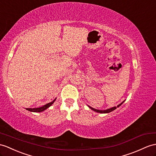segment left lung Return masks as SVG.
Here are the masks:
<instances>
[{
  "instance_id": "left-lung-1",
  "label": "left lung",
  "mask_w": 156,
  "mask_h": 156,
  "mask_svg": "<svg viewBox=\"0 0 156 156\" xmlns=\"http://www.w3.org/2000/svg\"><path fill=\"white\" fill-rule=\"evenodd\" d=\"M123 102H124V101H123L122 102H121V103H120V105H118L117 107H112V108H108V109H107V110H104V111H101V110L95 109V108H92L91 107H90V106H88V107H89L91 110H93V111H95V112H99V113H108V112H111L113 111L114 110H115L117 107H119L123 103Z\"/></svg>"
}]
</instances>
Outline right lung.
Here are the masks:
<instances>
[{
    "label": "right lung",
    "mask_w": 156,
    "mask_h": 156,
    "mask_svg": "<svg viewBox=\"0 0 156 156\" xmlns=\"http://www.w3.org/2000/svg\"><path fill=\"white\" fill-rule=\"evenodd\" d=\"M55 99H54V101H53L52 102H49V103H48L46 105H44L43 107H39V108H26V110H28V111H30V112H42L44 111H45V109H47L48 108H49L50 106L54 103V102H55Z\"/></svg>",
    "instance_id": "1"
}]
</instances>
